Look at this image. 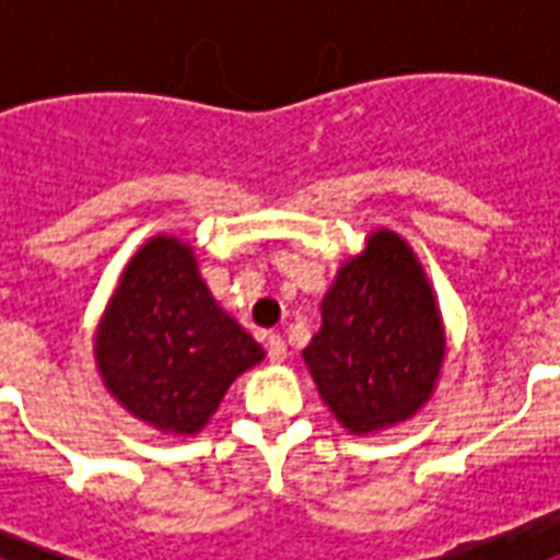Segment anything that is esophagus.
<instances>
[{"instance_id":"1","label":"esophagus","mask_w":560,"mask_h":560,"mask_svg":"<svg viewBox=\"0 0 560 560\" xmlns=\"http://www.w3.org/2000/svg\"><path fill=\"white\" fill-rule=\"evenodd\" d=\"M267 358H270V363H281V360L288 358V346H284L279 334L267 337Z\"/></svg>"}]
</instances>
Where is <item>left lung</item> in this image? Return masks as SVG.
<instances>
[{"mask_svg":"<svg viewBox=\"0 0 560 560\" xmlns=\"http://www.w3.org/2000/svg\"><path fill=\"white\" fill-rule=\"evenodd\" d=\"M444 358L442 319L416 255L381 229L323 299V328L305 349L319 395L351 433L416 412Z\"/></svg>","mask_w":560,"mask_h":560,"instance_id":"1","label":"left lung"}]
</instances>
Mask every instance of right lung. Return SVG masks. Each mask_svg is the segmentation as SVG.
<instances>
[{
  "instance_id": "1",
  "label": "right lung",
  "mask_w": 560,
  "mask_h": 560,
  "mask_svg": "<svg viewBox=\"0 0 560 560\" xmlns=\"http://www.w3.org/2000/svg\"><path fill=\"white\" fill-rule=\"evenodd\" d=\"M95 358L107 389L136 418L197 433L264 349L211 299L191 249L177 237H153L127 264Z\"/></svg>"
}]
</instances>
